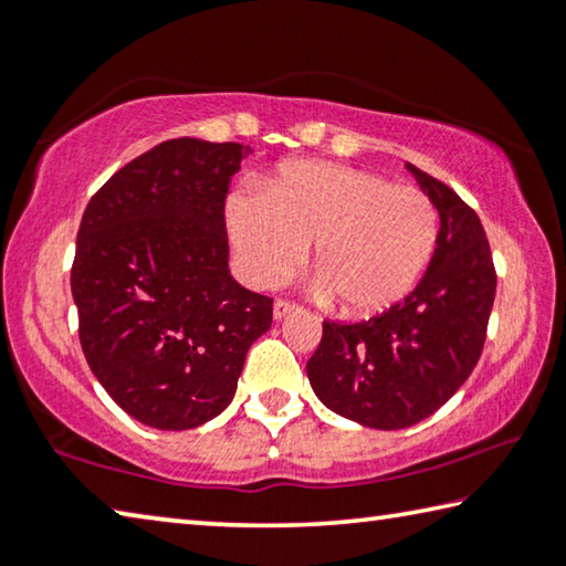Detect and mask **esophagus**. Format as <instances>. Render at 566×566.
<instances>
[{
    "mask_svg": "<svg viewBox=\"0 0 566 566\" xmlns=\"http://www.w3.org/2000/svg\"><path fill=\"white\" fill-rule=\"evenodd\" d=\"M294 312H300V306H296L294 302H290V300H276L274 302V319H284Z\"/></svg>",
    "mask_w": 566,
    "mask_h": 566,
    "instance_id": "1",
    "label": "esophagus"
}]
</instances>
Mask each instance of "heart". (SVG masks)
Masks as SVG:
<instances>
[{"label": "heart", "mask_w": 566, "mask_h": 566, "mask_svg": "<svg viewBox=\"0 0 566 566\" xmlns=\"http://www.w3.org/2000/svg\"><path fill=\"white\" fill-rule=\"evenodd\" d=\"M227 224L239 270L256 286L290 274L312 244V292L349 317L405 300L439 242V209L427 191L319 161L284 167L266 191H234Z\"/></svg>", "instance_id": "1"}]
</instances>
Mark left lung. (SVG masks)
<instances>
[{
	"label": "left lung",
	"instance_id": "left-lung-1",
	"mask_svg": "<svg viewBox=\"0 0 566 566\" xmlns=\"http://www.w3.org/2000/svg\"><path fill=\"white\" fill-rule=\"evenodd\" d=\"M439 209V242L405 300L357 324H322L306 361L314 395L371 429H405L437 411L482 357L496 272L484 227L444 181L407 165Z\"/></svg>",
	"mask_w": 566,
	"mask_h": 566
}]
</instances>
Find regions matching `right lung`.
<instances>
[{"mask_svg": "<svg viewBox=\"0 0 566 566\" xmlns=\"http://www.w3.org/2000/svg\"><path fill=\"white\" fill-rule=\"evenodd\" d=\"M244 155L237 142H161L84 209L72 264L82 352L147 427L181 432L222 415L272 327V296L229 274L224 199Z\"/></svg>", "mask_w": 566, "mask_h": 566, "instance_id": "add662e5", "label": "right lung"}]
</instances>
